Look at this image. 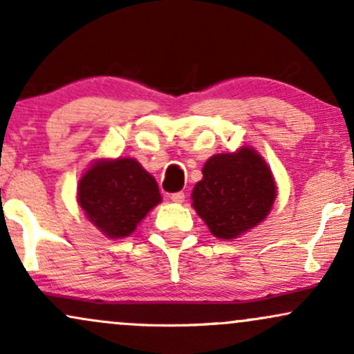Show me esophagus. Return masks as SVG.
<instances>
[{
    "label": "esophagus",
    "instance_id": "1",
    "mask_svg": "<svg viewBox=\"0 0 354 354\" xmlns=\"http://www.w3.org/2000/svg\"><path fill=\"white\" fill-rule=\"evenodd\" d=\"M185 198H186V194L183 193V191H178V193H173L171 196H169V200L174 203H183L185 201Z\"/></svg>",
    "mask_w": 354,
    "mask_h": 354
}]
</instances>
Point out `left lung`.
<instances>
[{
	"label": "left lung",
	"instance_id": "left-lung-1",
	"mask_svg": "<svg viewBox=\"0 0 354 354\" xmlns=\"http://www.w3.org/2000/svg\"><path fill=\"white\" fill-rule=\"evenodd\" d=\"M191 196L211 233L231 239L266 218L276 186L263 158L254 149L241 148L209 158Z\"/></svg>",
	"mask_w": 354,
	"mask_h": 354
}]
</instances>
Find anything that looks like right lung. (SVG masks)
I'll use <instances>...</instances> for the list:
<instances>
[{"instance_id":"1","label":"right lung","mask_w":354,"mask_h":354,"mask_svg":"<svg viewBox=\"0 0 354 354\" xmlns=\"http://www.w3.org/2000/svg\"><path fill=\"white\" fill-rule=\"evenodd\" d=\"M78 201L89 221L109 238L129 236L161 201L149 173L131 158L100 161L80 180Z\"/></svg>"}]
</instances>
